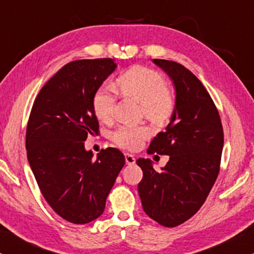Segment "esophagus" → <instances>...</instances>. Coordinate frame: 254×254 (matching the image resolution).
I'll return each mask as SVG.
<instances>
[{"label":"esophagus","mask_w":254,"mask_h":254,"mask_svg":"<svg viewBox=\"0 0 254 254\" xmlns=\"http://www.w3.org/2000/svg\"><path fill=\"white\" fill-rule=\"evenodd\" d=\"M125 162H127V165H133L134 162H136V158L133 157L132 154H129V153H125Z\"/></svg>","instance_id":"34e87169"}]
</instances>
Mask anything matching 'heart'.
I'll list each match as a JSON object with an SVG mask.
<instances>
[{"label": "heart", "mask_w": 254, "mask_h": 254, "mask_svg": "<svg viewBox=\"0 0 254 254\" xmlns=\"http://www.w3.org/2000/svg\"><path fill=\"white\" fill-rule=\"evenodd\" d=\"M117 92L124 97L137 100L141 103L145 117L154 124H166L175 107L174 97L167 89L165 77L157 70L144 66H134L116 79ZM117 95L113 87L104 84L95 93L93 100L94 111L101 121L108 122L114 117ZM151 136L146 125L124 124L113 133V140L118 146L137 150L145 139Z\"/></svg>", "instance_id": "1"}]
</instances>
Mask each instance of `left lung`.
Instances as JSON below:
<instances>
[{
	"label": "left lung",
	"mask_w": 254,
	"mask_h": 254,
	"mask_svg": "<svg viewBox=\"0 0 254 254\" xmlns=\"http://www.w3.org/2000/svg\"><path fill=\"white\" fill-rule=\"evenodd\" d=\"M171 77L175 107L164 132L153 138L147 153L170 155L157 172L150 159L136 161L143 171L138 185L148 217L166 228L180 225L204 203L219 172L224 134L218 110L203 84L181 64L153 59Z\"/></svg>",
	"instance_id": "obj_1"
}]
</instances>
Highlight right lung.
Returning a JSON list of instances; mask_svg holds the SVG:
<instances>
[{
  "instance_id": "obj_1",
  "label": "right lung",
  "mask_w": 254,
  "mask_h": 254,
  "mask_svg": "<svg viewBox=\"0 0 254 254\" xmlns=\"http://www.w3.org/2000/svg\"><path fill=\"white\" fill-rule=\"evenodd\" d=\"M114 59L67 64L40 89L26 127L30 167L44 198L66 221L86 224L103 214L108 195L125 164L120 150H101L96 159L84 148L99 134L93 100L116 69Z\"/></svg>"
}]
</instances>
